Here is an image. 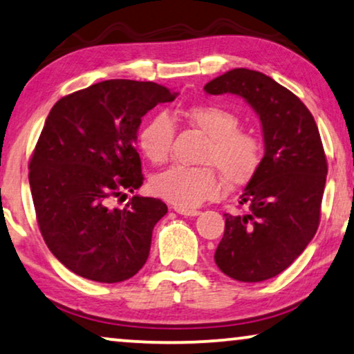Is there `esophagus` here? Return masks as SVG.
Returning <instances> with one entry per match:
<instances>
[{
	"instance_id": "34e87169",
	"label": "esophagus",
	"mask_w": 354,
	"mask_h": 354,
	"mask_svg": "<svg viewBox=\"0 0 354 354\" xmlns=\"http://www.w3.org/2000/svg\"><path fill=\"white\" fill-rule=\"evenodd\" d=\"M175 212L183 216H198L201 215V212L198 210H187V208H178V207L175 208Z\"/></svg>"
}]
</instances>
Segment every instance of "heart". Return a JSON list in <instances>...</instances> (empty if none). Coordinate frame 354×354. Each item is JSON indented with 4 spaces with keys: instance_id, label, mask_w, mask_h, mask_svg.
<instances>
[{
    "instance_id": "heart-1",
    "label": "heart",
    "mask_w": 354,
    "mask_h": 354,
    "mask_svg": "<svg viewBox=\"0 0 354 354\" xmlns=\"http://www.w3.org/2000/svg\"><path fill=\"white\" fill-rule=\"evenodd\" d=\"M184 117L208 138L201 162L215 167L229 186H242L255 176L261 163V144L253 134L239 129L241 118L236 112L216 104H196L186 109ZM173 139L175 125L165 113L149 118L138 134L139 147L153 165L168 160ZM212 167H171L152 178L151 189L178 208L198 207L221 192Z\"/></svg>"
}]
</instances>
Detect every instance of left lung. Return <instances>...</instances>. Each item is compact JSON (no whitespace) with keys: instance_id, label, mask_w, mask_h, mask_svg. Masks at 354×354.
Returning a JSON list of instances; mask_svg holds the SVG:
<instances>
[{"instance_id":"8db88e82","label":"left lung","mask_w":354,"mask_h":354,"mask_svg":"<svg viewBox=\"0 0 354 354\" xmlns=\"http://www.w3.org/2000/svg\"><path fill=\"white\" fill-rule=\"evenodd\" d=\"M203 89L241 96L260 117L265 156L239 201L248 212L225 215L215 263L236 281H266L301 255L319 226L327 176L319 129L295 94L261 72L232 68Z\"/></svg>"}]
</instances>
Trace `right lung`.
<instances>
[{"mask_svg":"<svg viewBox=\"0 0 354 354\" xmlns=\"http://www.w3.org/2000/svg\"><path fill=\"white\" fill-rule=\"evenodd\" d=\"M178 93L152 82L106 80L59 99L30 160L28 181L41 236L72 272L122 282L149 257L153 226L168 208L160 198H112L141 187L134 149L141 118Z\"/></svg>","mask_w":354,"mask_h":354,"instance_id":"right-lung-1","label":"right lung"}]
</instances>
